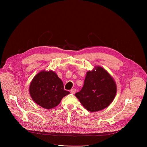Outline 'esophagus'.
Instances as JSON below:
<instances>
[{
	"mask_svg": "<svg viewBox=\"0 0 147 147\" xmlns=\"http://www.w3.org/2000/svg\"><path fill=\"white\" fill-rule=\"evenodd\" d=\"M76 90L75 88H73L70 90V93H71L73 94H74L76 93Z\"/></svg>",
	"mask_w": 147,
	"mask_h": 147,
	"instance_id": "1",
	"label": "esophagus"
}]
</instances>
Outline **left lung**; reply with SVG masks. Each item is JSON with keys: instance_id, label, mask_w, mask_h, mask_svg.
Here are the masks:
<instances>
[{"instance_id": "8db88e82", "label": "left lung", "mask_w": 147, "mask_h": 147, "mask_svg": "<svg viewBox=\"0 0 147 147\" xmlns=\"http://www.w3.org/2000/svg\"><path fill=\"white\" fill-rule=\"evenodd\" d=\"M116 84L109 73L100 66L88 71L84 86L75 94L82 106L94 112L106 108L116 94Z\"/></svg>"}]
</instances>
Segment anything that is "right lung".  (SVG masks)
<instances>
[{"instance_id":"1","label":"right lung","mask_w":147,"mask_h":147,"mask_svg":"<svg viewBox=\"0 0 147 147\" xmlns=\"http://www.w3.org/2000/svg\"><path fill=\"white\" fill-rule=\"evenodd\" d=\"M32 100L45 109H52L62 98L70 94L64 90L63 83L52 70L38 73L32 79L29 88Z\"/></svg>"}]
</instances>
